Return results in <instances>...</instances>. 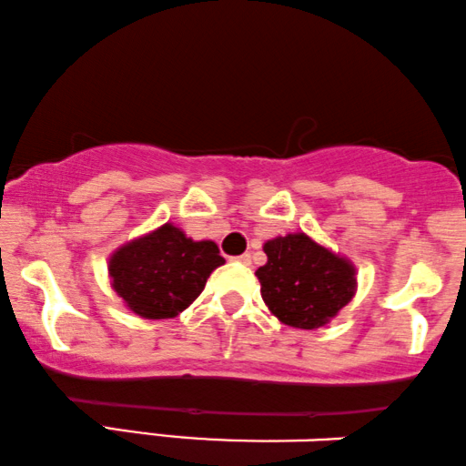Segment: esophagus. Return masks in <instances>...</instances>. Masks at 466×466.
Masks as SVG:
<instances>
[{"label":"esophagus","mask_w":466,"mask_h":466,"mask_svg":"<svg viewBox=\"0 0 466 466\" xmlns=\"http://www.w3.org/2000/svg\"><path fill=\"white\" fill-rule=\"evenodd\" d=\"M235 259H238L239 264H244V266H250V253H244V255L235 257Z\"/></svg>","instance_id":"esophagus-1"}]
</instances>
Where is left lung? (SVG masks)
I'll return each mask as SVG.
<instances>
[{
    "label": "left lung",
    "mask_w": 466,
    "mask_h": 466,
    "mask_svg": "<svg viewBox=\"0 0 466 466\" xmlns=\"http://www.w3.org/2000/svg\"><path fill=\"white\" fill-rule=\"evenodd\" d=\"M266 266L255 272L261 299L279 320L297 329L327 325L355 294V268L305 233L264 244Z\"/></svg>",
    "instance_id": "obj_1"
}]
</instances>
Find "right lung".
<instances>
[{
  "label": "right lung",
  "instance_id": "obj_1",
  "mask_svg": "<svg viewBox=\"0 0 466 466\" xmlns=\"http://www.w3.org/2000/svg\"><path fill=\"white\" fill-rule=\"evenodd\" d=\"M222 264L216 244L209 239L194 242L167 222L115 250L108 275L126 308L141 319L161 320L189 308Z\"/></svg>",
  "mask_w": 466,
  "mask_h": 466
}]
</instances>
